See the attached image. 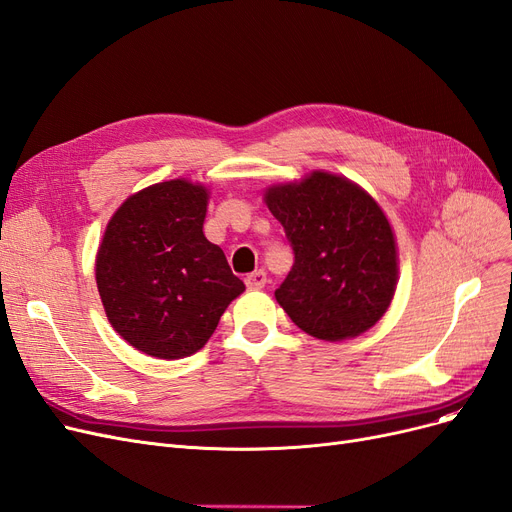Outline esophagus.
<instances>
[{"label":"esophagus","instance_id":"obj_1","mask_svg":"<svg viewBox=\"0 0 512 512\" xmlns=\"http://www.w3.org/2000/svg\"><path fill=\"white\" fill-rule=\"evenodd\" d=\"M244 283H246V287H249V289H261V287H266L268 276H266V272H263V270H255V272H251L249 276L244 278Z\"/></svg>","mask_w":512,"mask_h":512}]
</instances>
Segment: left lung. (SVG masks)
<instances>
[{
    "mask_svg": "<svg viewBox=\"0 0 512 512\" xmlns=\"http://www.w3.org/2000/svg\"><path fill=\"white\" fill-rule=\"evenodd\" d=\"M266 204L295 255L276 302L319 340L364 334L385 315L398 283L395 238L381 206L327 172L268 189Z\"/></svg>",
    "mask_w": 512,
    "mask_h": 512,
    "instance_id": "8db88e82",
    "label": "left lung"
}]
</instances>
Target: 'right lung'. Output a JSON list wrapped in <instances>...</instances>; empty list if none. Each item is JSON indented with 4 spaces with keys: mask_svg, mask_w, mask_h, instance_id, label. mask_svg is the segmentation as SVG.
I'll list each match as a JSON object with an SVG mask.
<instances>
[{
    "mask_svg": "<svg viewBox=\"0 0 512 512\" xmlns=\"http://www.w3.org/2000/svg\"><path fill=\"white\" fill-rule=\"evenodd\" d=\"M208 191L168 180L127 197L95 259L106 317L134 349L157 359L200 351L244 291L225 253L206 240Z\"/></svg>",
    "mask_w": 512,
    "mask_h": 512,
    "instance_id": "obj_1",
    "label": "right lung"
}]
</instances>
